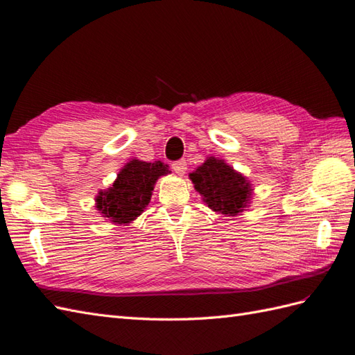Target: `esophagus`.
Instances as JSON below:
<instances>
[{
  "mask_svg": "<svg viewBox=\"0 0 355 355\" xmlns=\"http://www.w3.org/2000/svg\"><path fill=\"white\" fill-rule=\"evenodd\" d=\"M171 168L175 170L178 175H185V171H187V162H185V159H180V161L173 162L171 164Z\"/></svg>",
  "mask_w": 355,
  "mask_h": 355,
  "instance_id": "esophagus-1",
  "label": "esophagus"
}]
</instances>
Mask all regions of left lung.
<instances>
[{
  "label": "left lung",
  "instance_id": "1",
  "mask_svg": "<svg viewBox=\"0 0 355 355\" xmlns=\"http://www.w3.org/2000/svg\"><path fill=\"white\" fill-rule=\"evenodd\" d=\"M189 179L196 191L203 197V202L215 212L235 217L250 203L252 185L245 176L223 159L209 157L200 167L189 173Z\"/></svg>",
  "mask_w": 355,
  "mask_h": 355
}]
</instances>
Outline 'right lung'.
I'll list each match as a JSON object with an SVG mask.
<instances>
[{"mask_svg": "<svg viewBox=\"0 0 355 355\" xmlns=\"http://www.w3.org/2000/svg\"><path fill=\"white\" fill-rule=\"evenodd\" d=\"M168 173V166L161 161H129L119 171L114 184L98 194V211H101L102 217L114 224L126 226L138 215H141L146 206L149 205L158 178L166 176Z\"/></svg>", "mask_w": 355, "mask_h": 355, "instance_id": "obj_1", "label": "right lung"}]
</instances>
